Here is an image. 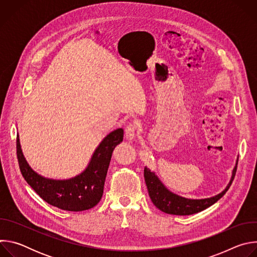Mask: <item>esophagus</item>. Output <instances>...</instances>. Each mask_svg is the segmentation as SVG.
Wrapping results in <instances>:
<instances>
[{"mask_svg": "<svg viewBox=\"0 0 257 257\" xmlns=\"http://www.w3.org/2000/svg\"><path fill=\"white\" fill-rule=\"evenodd\" d=\"M138 131V126L135 124V123H130L126 126L125 128V134H126V137L129 139V140H132L135 138L136 136V133Z\"/></svg>", "mask_w": 257, "mask_h": 257, "instance_id": "34e87169", "label": "esophagus"}]
</instances>
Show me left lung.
<instances>
[{"mask_svg":"<svg viewBox=\"0 0 257 257\" xmlns=\"http://www.w3.org/2000/svg\"><path fill=\"white\" fill-rule=\"evenodd\" d=\"M237 165H238V160H237L236 167L233 170L232 179L227 188L222 193H219L213 197L204 198V199H188V198L181 197L172 193L164 186V184L156 176V174L151 172V170L148 167L144 168V180L146 183V186H148L149 195L153 203L160 210L169 214L189 215V214H193V213L204 210L205 208L215 203L218 199H221L226 194V192L229 190L230 186L232 185V182L235 178Z\"/></svg>","mask_w":257,"mask_h":257,"instance_id":"left-lung-1","label":"left lung"}]
</instances>
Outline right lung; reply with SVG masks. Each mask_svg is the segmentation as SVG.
Wrapping results in <instances>:
<instances>
[{
	"instance_id": "add662e5",
	"label": "right lung",
	"mask_w": 257,
	"mask_h": 257,
	"mask_svg": "<svg viewBox=\"0 0 257 257\" xmlns=\"http://www.w3.org/2000/svg\"><path fill=\"white\" fill-rule=\"evenodd\" d=\"M119 128L106 135L95 150L86 170L69 180H52L36 174L26 163L17 136V160L21 174L30 187L49 204L69 211H82L95 206L102 197L104 180L116 145L123 141Z\"/></svg>"
}]
</instances>
